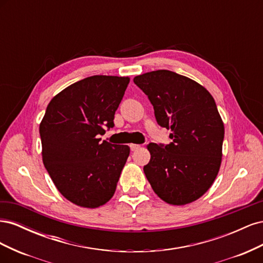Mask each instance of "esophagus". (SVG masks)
<instances>
[{"label":"esophagus","instance_id":"1","mask_svg":"<svg viewBox=\"0 0 263 263\" xmlns=\"http://www.w3.org/2000/svg\"><path fill=\"white\" fill-rule=\"evenodd\" d=\"M129 147H130V150H132V151H136L137 149H139V148H140V145L130 144V145H129Z\"/></svg>","mask_w":263,"mask_h":263}]
</instances>
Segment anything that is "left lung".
I'll use <instances>...</instances> for the list:
<instances>
[{"instance_id": "left-lung-1", "label": "left lung", "mask_w": 263, "mask_h": 263, "mask_svg": "<svg viewBox=\"0 0 263 263\" xmlns=\"http://www.w3.org/2000/svg\"><path fill=\"white\" fill-rule=\"evenodd\" d=\"M155 109L157 123L171 129L169 145L150 142L144 172L155 193L172 205L200 198L216 179L222 156L224 123L204 86L169 70L134 78Z\"/></svg>"}]
</instances>
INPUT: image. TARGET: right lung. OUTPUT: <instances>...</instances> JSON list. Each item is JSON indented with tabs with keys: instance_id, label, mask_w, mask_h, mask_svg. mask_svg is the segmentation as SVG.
I'll return each instance as SVG.
<instances>
[{
	"instance_id": "right-lung-1",
	"label": "right lung",
	"mask_w": 263,
	"mask_h": 263,
	"mask_svg": "<svg viewBox=\"0 0 263 263\" xmlns=\"http://www.w3.org/2000/svg\"><path fill=\"white\" fill-rule=\"evenodd\" d=\"M130 79L92 76L69 85L49 102L39 125L43 162L68 201L97 209L113 197L129 147L103 140Z\"/></svg>"
}]
</instances>
